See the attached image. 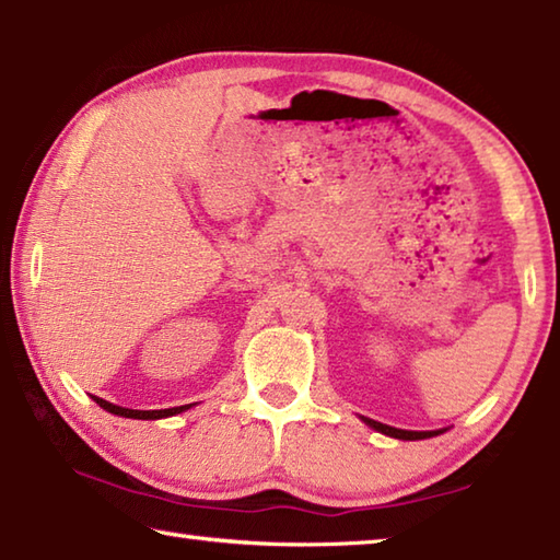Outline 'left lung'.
<instances>
[{
  "label": "left lung",
  "mask_w": 560,
  "mask_h": 560,
  "mask_svg": "<svg viewBox=\"0 0 560 560\" xmlns=\"http://www.w3.org/2000/svg\"><path fill=\"white\" fill-rule=\"evenodd\" d=\"M363 422L368 424V428H373L377 432L387 434V438H395V440H428V438H434V434H440V430H430V432H415V430H397V428H390V424H383V422H375L371 420V417H363Z\"/></svg>",
  "instance_id": "left-lung-1"
}]
</instances>
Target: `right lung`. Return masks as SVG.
I'll list each match as a JSON object with an SVG mask.
<instances>
[{
    "mask_svg": "<svg viewBox=\"0 0 560 560\" xmlns=\"http://www.w3.org/2000/svg\"><path fill=\"white\" fill-rule=\"evenodd\" d=\"M93 400H96L103 410L110 412V415H120V417H130V420H163V417H173L189 410L192 405H179V407H167V410H128V407H120V405H113L108 400H103V397L93 395Z\"/></svg>",
    "mask_w": 560,
    "mask_h": 560,
    "instance_id": "obj_1",
    "label": "right lung"
}]
</instances>
